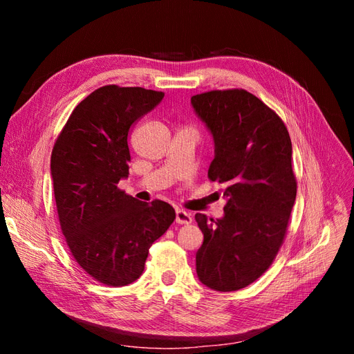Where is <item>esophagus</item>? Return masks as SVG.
I'll use <instances>...</instances> for the list:
<instances>
[{
  "label": "esophagus",
  "instance_id": "1",
  "mask_svg": "<svg viewBox=\"0 0 354 354\" xmlns=\"http://www.w3.org/2000/svg\"><path fill=\"white\" fill-rule=\"evenodd\" d=\"M176 221L178 224H189L192 223V214L185 209H176Z\"/></svg>",
  "mask_w": 354,
  "mask_h": 354
}]
</instances>
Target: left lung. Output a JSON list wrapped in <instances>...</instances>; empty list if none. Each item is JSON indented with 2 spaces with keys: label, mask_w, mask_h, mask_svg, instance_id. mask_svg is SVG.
Masks as SVG:
<instances>
[{
  "label": "left lung",
  "mask_w": 354,
  "mask_h": 354,
  "mask_svg": "<svg viewBox=\"0 0 354 354\" xmlns=\"http://www.w3.org/2000/svg\"><path fill=\"white\" fill-rule=\"evenodd\" d=\"M190 103L214 140L208 177L224 185L227 201L221 218L195 216L203 233L196 273L214 291H238L269 269L283 242L297 196L291 138L245 90L202 93Z\"/></svg>",
  "instance_id": "obj_1"
}]
</instances>
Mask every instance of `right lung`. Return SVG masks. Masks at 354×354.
I'll list each match as a JSON object with an SVG mask.
<instances>
[{
  "label": "right lung",
  "mask_w": 354,
  "mask_h": 354,
  "mask_svg": "<svg viewBox=\"0 0 354 354\" xmlns=\"http://www.w3.org/2000/svg\"><path fill=\"white\" fill-rule=\"evenodd\" d=\"M162 99L160 91L104 85L73 109L53 147L62 232L73 259L104 285L138 279L149 248L176 218L169 203L142 202L118 189L130 174V128Z\"/></svg>",
  "instance_id": "obj_1"
}]
</instances>
